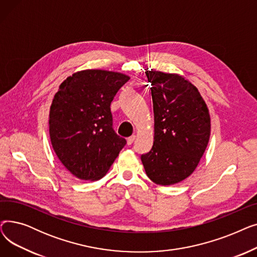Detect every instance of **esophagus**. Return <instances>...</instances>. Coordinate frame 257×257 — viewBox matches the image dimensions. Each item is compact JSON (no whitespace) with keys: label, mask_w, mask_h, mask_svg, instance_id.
<instances>
[{"label":"esophagus","mask_w":257,"mask_h":257,"mask_svg":"<svg viewBox=\"0 0 257 257\" xmlns=\"http://www.w3.org/2000/svg\"><path fill=\"white\" fill-rule=\"evenodd\" d=\"M134 140H136V136H132V137L128 138V139H127V144H128V145H132V143L134 142Z\"/></svg>","instance_id":"34e87169"}]
</instances>
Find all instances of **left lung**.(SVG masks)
Segmentation results:
<instances>
[{"label": "left lung", "mask_w": 257, "mask_h": 257, "mask_svg": "<svg viewBox=\"0 0 257 257\" xmlns=\"http://www.w3.org/2000/svg\"><path fill=\"white\" fill-rule=\"evenodd\" d=\"M151 83L154 141L141 156L147 176L158 185H173L190 177L203 156L210 137V115L198 88L185 77L146 71Z\"/></svg>", "instance_id": "1"}]
</instances>
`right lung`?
I'll use <instances>...</instances> for the list:
<instances>
[{
    "mask_svg": "<svg viewBox=\"0 0 257 257\" xmlns=\"http://www.w3.org/2000/svg\"><path fill=\"white\" fill-rule=\"evenodd\" d=\"M129 79L110 71H79L67 77L54 96L49 118L52 147L78 179L103 178L126 145L112 129L110 104Z\"/></svg>",
    "mask_w": 257,
    "mask_h": 257,
    "instance_id": "add662e5",
    "label": "right lung"
}]
</instances>
